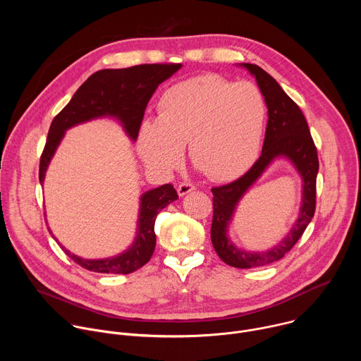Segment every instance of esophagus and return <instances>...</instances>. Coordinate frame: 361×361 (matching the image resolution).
I'll return each mask as SVG.
<instances>
[{"label": "esophagus", "instance_id": "esophagus-1", "mask_svg": "<svg viewBox=\"0 0 361 361\" xmlns=\"http://www.w3.org/2000/svg\"><path fill=\"white\" fill-rule=\"evenodd\" d=\"M192 190H195V185L194 184H191V183H181L178 187H177V192H178V195H185V194H188L190 191H192Z\"/></svg>", "mask_w": 361, "mask_h": 361}]
</instances>
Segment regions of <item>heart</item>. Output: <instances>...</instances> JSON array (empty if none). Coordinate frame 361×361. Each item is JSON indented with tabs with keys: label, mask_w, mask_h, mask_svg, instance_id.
Masks as SVG:
<instances>
[{
	"label": "heart",
	"mask_w": 361,
	"mask_h": 361,
	"mask_svg": "<svg viewBox=\"0 0 361 361\" xmlns=\"http://www.w3.org/2000/svg\"><path fill=\"white\" fill-rule=\"evenodd\" d=\"M266 113L263 94L252 82L198 75L163 92L159 117L140 127L138 152L149 167L171 171L183 161L188 144L190 160L202 176L233 180L257 159Z\"/></svg>",
	"instance_id": "obj_1"
}]
</instances>
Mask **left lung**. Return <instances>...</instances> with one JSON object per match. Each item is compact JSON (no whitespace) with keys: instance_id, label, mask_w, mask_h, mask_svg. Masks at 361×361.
I'll return each instance as SVG.
<instances>
[{"instance_id":"8db88e82","label":"left lung","mask_w":361,"mask_h":361,"mask_svg":"<svg viewBox=\"0 0 361 361\" xmlns=\"http://www.w3.org/2000/svg\"><path fill=\"white\" fill-rule=\"evenodd\" d=\"M257 80L269 109V121L260 159L238 180L212 188L213 223L212 241L220 259L237 269H251L274 263L295 245L316 212V180L319 173L317 148L304 114L283 91L279 82L255 64H243ZM277 157H287L303 177V204L300 217L288 237L264 253H247L235 249L226 237V226L243 192Z\"/></svg>"}]
</instances>
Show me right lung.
Returning <instances> with one entry per match:
<instances>
[{"label":"right lung","instance_id":"right-lung-1","mask_svg":"<svg viewBox=\"0 0 361 361\" xmlns=\"http://www.w3.org/2000/svg\"><path fill=\"white\" fill-rule=\"evenodd\" d=\"M181 67V64L174 63L141 64L120 70H99L88 77L49 126L47 142L39 159V183L44 181L49 160L53 159L64 131L75 124L97 117L111 116L123 123L124 130L133 140H137L145 107L154 91ZM177 198L178 194L173 184H164L142 194L135 243L126 252L113 259L82 260L63 245L61 248L73 262L85 270L94 273L130 274L151 259L156 248L154 224H156L157 214Z\"/></svg>","mask_w":361,"mask_h":361}]
</instances>
